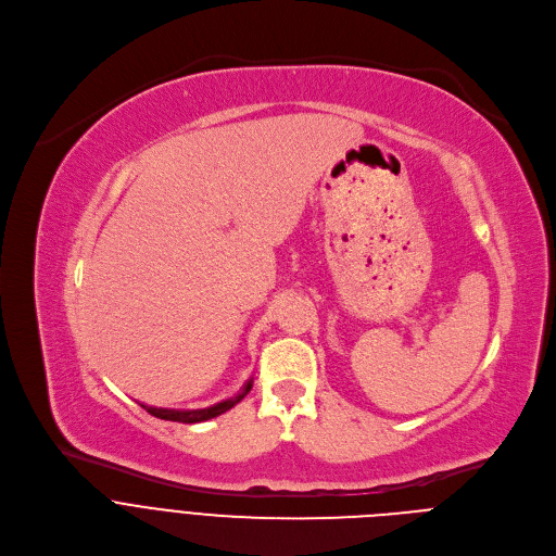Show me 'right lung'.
Returning a JSON list of instances; mask_svg holds the SVG:
<instances>
[{"label": "right lung", "instance_id": "right-lung-1", "mask_svg": "<svg viewBox=\"0 0 556 556\" xmlns=\"http://www.w3.org/2000/svg\"><path fill=\"white\" fill-rule=\"evenodd\" d=\"M251 389H253V378L240 389V393H235L232 399H226L222 403H215V405L202 407V409H169V407H149V405H142V409H147L151 416L161 418V420L193 425V422H204V420H211V418H217V416L226 414L228 409H232L237 403H240Z\"/></svg>", "mask_w": 556, "mask_h": 556}]
</instances>
